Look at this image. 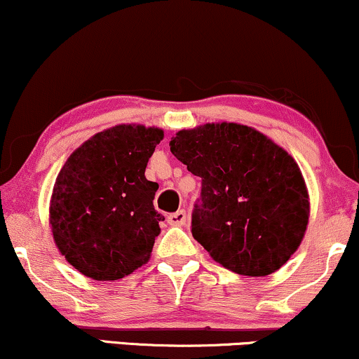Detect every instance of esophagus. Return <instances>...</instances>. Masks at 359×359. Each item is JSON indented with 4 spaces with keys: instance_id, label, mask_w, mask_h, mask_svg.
<instances>
[{
    "instance_id": "esophagus-1",
    "label": "esophagus",
    "mask_w": 359,
    "mask_h": 359,
    "mask_svg": "<svg viewBox=\"0 0 359 359\" xmlns=\"http://www.w3.org/2000/svg\"><path fill=\"white\" fill-rule=\"evenodd\" d=\"M188 216H187V211L184 210H178L176 213H171L168 216V223L171 224V226H183L184 223H187Z\"/></svg>"
}]
</instances>
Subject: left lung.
<instances>
[{
	"instance_id": "1",
	"label": "left lung",
	"mask_w": 359,
	"mask_h": 359,
	"mask_svg": "<svg viewBox=\"0 0 359 359\" xmlns=\"http://www.w3.org/2000/svg\"><path fill=\"white\" fill-rule=\"evenodd\" d=\"M171 153L201 178L193 238L245 276L280 269L302 245L309 198L293 158L263 133L236 123L181 130Z\"/></svg>"
}]
</instances>
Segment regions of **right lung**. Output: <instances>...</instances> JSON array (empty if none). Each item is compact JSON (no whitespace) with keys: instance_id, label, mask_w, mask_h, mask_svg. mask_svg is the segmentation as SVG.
Instances as JSON below:
<instances>
[{"instance_id":"obj_1","label":"right lung","mask_w":359,"mask_h":359,"mask_svg":"<svg viewBox=\"0 0 359 359\" xmlns=\"http://www.w3.org/2000/svg\"><path fill=\"white\" fill-rule=\"evenodd\" d=\"M163 130L118 125L96 133L57 175L50 224L57 250L88 278L114 281L143 266L165 216L144 176Z\"/></svg>"}]
</instances>
